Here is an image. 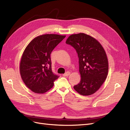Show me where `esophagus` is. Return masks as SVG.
<instances>
[{"label":"esophagus","mask_w":130,"mask_h":130,"mask_svg":"<svg viewBox=\"0 0 130 130\" xmlns=\"http://www.w3.org/2000/svg\"><path fill=\"white\" fill-rule=\"evenodd\" d=\"M70 74V72H66V73H64V74H63V76H68Z\"/></svg>","instance_id":"34e87169"}]
</instances>
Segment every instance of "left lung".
Listing matches in <instances>:
<instances>
[{
  "label": "left lung",
  "instance_id": "1",
  "mask_svg": "<svg viewBox=\"0 0 130 130\" xmlns=\"http://www.w3.org/2000/svg\"><path fill=\"white\" fill-rule=\"evenodd\" d=\"M66 43L73 46L78 54L81 78L74 89L84 96L95 93L108 72V58L103 46L95 38L84 33L70 35Z\"/></svg>",
  "mask_w": 130,
  "mask_h": 130
}]
</instances>
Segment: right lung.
<instances>
[{
	"label": "right lung",
	"mask_w": 130,
	"mask_h": 130,
	"mask_svg": "<svg viewBox=\"0 0 130 130\" xmlns=\"http://www.w3.org/2000/svg\"><path fill=\"white\" fill-rule=\"evenodd\" d=\"M66 35L45 34L36 37L26 46L21 57L19 72L31 91L43 94L52 88L58 76L53 74L50 54Z\"/></svg>",
	"instance_id": "obj_1"
}]
</instances>
